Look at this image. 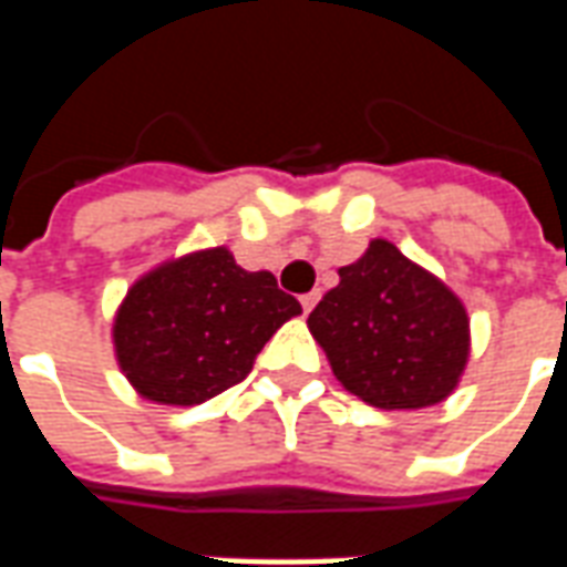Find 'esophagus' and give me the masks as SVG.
Here are the masks:
<instances>
[{
    "mask_svg": "<svg viewBox=\"0 0 567 567\" xmlns=\"http://www.w3.org/2000/svg\"><path fill=\"white\" fill-rule=\"evenodd\" d=\"M319 300H321V291H309V295L300 297V307H303V312H312Z\"/></svg>",
    "mask_w": 567,
    "mask_h": 567,
    "instance_id": "esophagus-1",
    "label": "esophagus"
}]
</instances>
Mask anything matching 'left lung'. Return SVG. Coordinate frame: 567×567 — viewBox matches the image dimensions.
Returning a JSON list of instances; mask_svg holds the SVG:
<instances>
[{
	"label": "left lung",
	"mask_w": 567,
	"mask_h": 567,
	"mask_svg": "<svg viewBox=\"0 0 567 567\" xmlns=\"http://www.w3.org/2000/svg\"><path fill=\"white\" fill-rule=\"evenodd\" d=\"M307 324L346 392L380 410L446 401L471 355L462 300L389 239H373L355 264L340 267V285Z\"/></svg>",
	"instance_id": "obj_1"
}]
</instances>
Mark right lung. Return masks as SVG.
Listing matches in <instances>:
<instances>
[{
	"mask_svg": "<svg viewBox=\"0 0 567 567\" xmlns=\"http://www.w3.org/2000/svg\"><path fill=\"white\" fill-rule=\"evenodd\" d=\"M300 316L267 270L248 272L224 246L145 272L117 307V364L154 404L194 406L243 382L255 358Z\"/></svg>",
	"mask_w": 567,
	"mask_h": 567,
	"instance_id": "right-lung-1",
	"label": "right lung"
}]
</instances>
